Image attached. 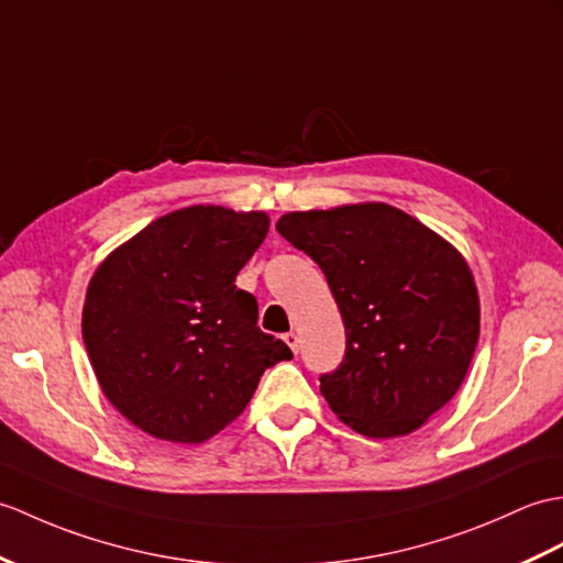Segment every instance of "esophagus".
<instances>
[{
	"mask_svg": "<svg viewBox=\"0 0 563 563\" xmlns=\"http://www.w3.org/2000/svg\"><path fill=\"white\" fill-rule=\"evenodd\" d=\"M283 341H285L287 345H290V350H292V352H297V350H299V335H297V333H285V335H283Z\"/></svg>",
	"mask_w": 563,
	"mask_h": 563,
	"instance_id": "34e87169",
	"label": "esophagus"
}]
</instances>
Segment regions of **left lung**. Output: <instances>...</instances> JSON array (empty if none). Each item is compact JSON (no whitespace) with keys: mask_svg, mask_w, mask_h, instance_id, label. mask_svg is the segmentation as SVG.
I'll return each instance as SVG.
<instances>
[{"mask_svg":"<svg viewBox=\"0 0 563 563\" xmlns=\"http://www.w3.org/2000/svg\"><path fill=\"white\" fill-rule=\"evenodd\" d=\"M276 228L317 261L341 309L345 357L321 376L338 420L372 439L420 429L461 388L479 338L461 252L388 203L295 211Z\"/></svg>","mask_w":563,"mask_h":563,"instance_id":"left-lung-1","label":"left lung"}]
</instances>
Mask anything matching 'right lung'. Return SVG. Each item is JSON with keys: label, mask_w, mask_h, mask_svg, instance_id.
I'll return each instance as SVG.
<instances>
[{"label": "right lung", "mask_w": 563, "mask_h": 563, "mask_svg": "<svg viewBox=\"0 0 563 563\" xmlns=\"http://www.w3.org/2000/svg\"><path fill=\"white\" fill-rule=\"evenodd\" d=\"M268 216L189 206L143 228L88 283L84 343L98 384L155 439L201 443L238 420L258 378L292 352L256 325L234 278Z\"/></svg>", "instance_id": "obj_1"}]
</instances>
